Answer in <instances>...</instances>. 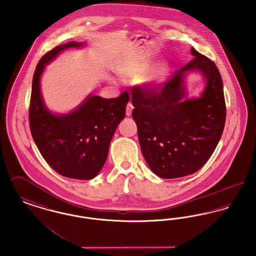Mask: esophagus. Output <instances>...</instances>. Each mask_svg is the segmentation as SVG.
Masks as SVG:
<instances>
[{"label":"esophagus","mask_w":256,"mask_h":256,"mask_svg":"<svg viewBox=\"0 0 256 256\" xmlns=\"http://www.w3.org/2000/svg\"><path fill=\"white\" fill-rule=\"evenodd\" d=\"M133 108H134V107H133L132 103H128V104H127V107H126V116H130L132 114Z\"/></svg>","instance_id":"esophagus-1"}]
</instances>
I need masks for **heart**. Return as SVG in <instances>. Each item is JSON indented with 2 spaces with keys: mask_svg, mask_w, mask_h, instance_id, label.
Returning <instances> with one entry per match:
<instances>
[{
  "mask_svg": "<svg viewBox=\"0 0 256 256\" xmlns=\"http://www.w3.org/2000/svg\"><path fill=\"white\" fill-rule=\"evenodd\" d=\"M150 62L146 56L134 54L126 58L118 68V73L123 78L127 79H138L142 77V82L148 86L159 84L164 80L168 68L166 64H160L152 71L146 74L149 68Z\"/></svg>",
  "mask_w": 256,
  "mask_h": 256,
  "instance_id": "obj_1",
  "label": "heart"
}]
</instances>
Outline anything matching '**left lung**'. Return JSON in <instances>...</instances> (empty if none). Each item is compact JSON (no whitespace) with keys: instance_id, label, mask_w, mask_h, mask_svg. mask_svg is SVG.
Instances as JSON below:
<instances>
[{"instance_id":"obj_1","label":"left lung","mask_w":256,"mask_h":256,"mask_svg":"<svg viewBox=\"0 0 256 256\" xmlns=\"http://www.w3.org/2000/svg\"><path fill=\"white\" fill-rule=\"evenodd\" d=\"M194 56L161 86H136L132 112L142 155L150 170L164 179L200 170L224 132L226 108L224 84L215 62L190 49ZM200 70L206 80L202 96L183 100L184 74Z\"/></svg>"}]
</instances>
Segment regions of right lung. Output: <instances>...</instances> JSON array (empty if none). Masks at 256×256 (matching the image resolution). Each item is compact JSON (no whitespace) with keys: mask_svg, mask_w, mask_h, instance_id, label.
Wrapping results in <instances>:
<instances>
[{"mask_svg":"<svg viewBox=\"0 0 256 256\" xmlns=\"http://www.w3.org/2000/svg\"><path fill=\"white\" fill-rule=\"evenodd\" d=\"M70 41L44 54L38 64L28 108L30 129L40 152L58 174L68 178L90 180L103 168L108 146L118 123L125 116L129 95L116 98L90 95L68 114H54L46 108L40 94V77L45 66L68 48H79Z\"/></svg>","mask_w":256,"mask_h":256,"instance_id":"1","label":"right lung"}]
</instances>
